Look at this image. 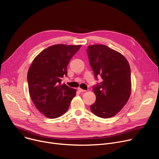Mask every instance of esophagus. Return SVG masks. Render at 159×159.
Instances as JSON below:
<instances>
[{"label": "esophagus", "instance_id": "obj_1", "mask_svg": "<svg viewBox=\"0 0 159 159\" xmlns=\"http://www.w3.org/2000/svg\"><path fill=\"white\" fill-rule=\"evenodd\" d=\"M77 89H78V91H79V92H85V91H86V90L82 89H81V88H79Z\"/></svg>", "mask_w": 159, "mask_h": 159}]
</instances>
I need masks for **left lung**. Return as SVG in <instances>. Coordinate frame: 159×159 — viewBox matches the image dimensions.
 I'll use <instances>...</instances> for the list:
<instances>
[{"label": "left lung", "instance_id": "1", "mask_svg": "<svg viewBox=\"0 0 159 159\" xmlns=\"http://www.w3.org/2000/svg\"><path fill=\"white\" fill-rule=\"evenodd\" d=\"M87 54L95 79L103 81L93 87L96 102L90 105L98 117L109 118L118 114L128 102L131 93L130 68L120 52L104 45L88 47Z\"/></svg>", "mask_w": 159, "mask_h": 159}]
</instances>
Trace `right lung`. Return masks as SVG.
<instances>
[{
  "mask_svg": "<svg viewBox=\"0 0 159 159\" xmlns=\"http://www.w3.org/2000/svg\"><path fill=\"white\" fill-rule=\"evenodd\" d=\"M81 45L58 44L41 52L28 70L30 97L37 109L46 117L54 119L64 114L75 96L76 89L61 84L67 75V66Z\"/></svg>",
  "mask_w": 159,
  "mask_h": 159,
  "instance_id": "obj_1",
  "label": "right lung"
}]
</instances>
